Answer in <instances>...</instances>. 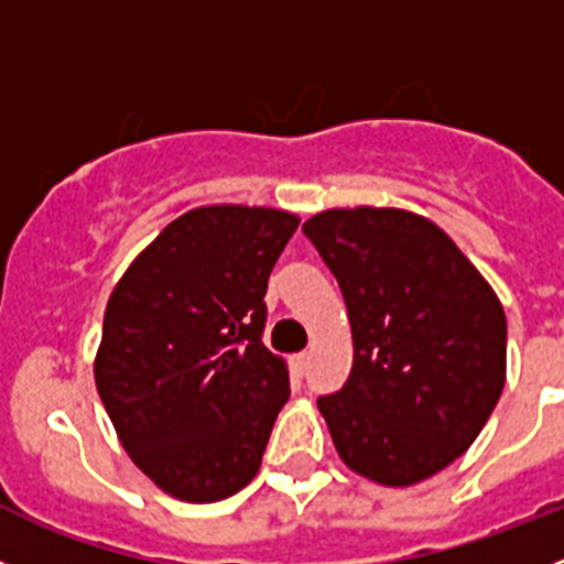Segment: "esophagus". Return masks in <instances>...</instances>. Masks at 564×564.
<instances>
[{"label": "esophagus", "mask_w": 564, "mask_h": 564, "mask_svg": "<svg viewBox=\"0 0 564 564\" xmlns=\"http://www.w3.org/2000/svg\"><path fill=\"white\" fill-rule=\"evenodd\" d=\"M308 361H312V354H308V350H303V354H294L292 356V367L300 372V376H303V372L308 370Z\"/></svg>", "instance_id": "1"}]
</instances>
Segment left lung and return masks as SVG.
I'll return each mask as SVG.
<instances>
[{
    "label": "left lung",
    "mask_w": 564,
    "mask_h": 564,
    "mask_svg": "<svg viewBox=\"0 0 564 564\" xmlns=\"http://www.w3.org/2000/svg\"><path fill=\"white\" fill-rule=\"evenodd\" d=\"M336 275L354 370L319 398L339 459L412 487L459 459L507 383V317L487 278L431 219L403 208H328L306 219Z\"/></svg>",
    "instance_id": "obj_1"
}]
</instances>
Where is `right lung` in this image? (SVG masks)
<instances>
[{
	"mask_svg": "<svg viewBox=\"0 0 564 564\" xmlns=\"http://www.w3.org/2000/svg\"><path fill=\"white\" fill-rule=\"evenodd\" d=\"M292 210L199 205L124 270L105 306L94 381L133 465L186 503L256 478L289 367L261 341L267 281L297 230Z\"/></svg>",
	"mask_w": 564,
	"mask_h": 564,
	"instance_id": "1",
	"label": "right lung"
}]
</instances>
